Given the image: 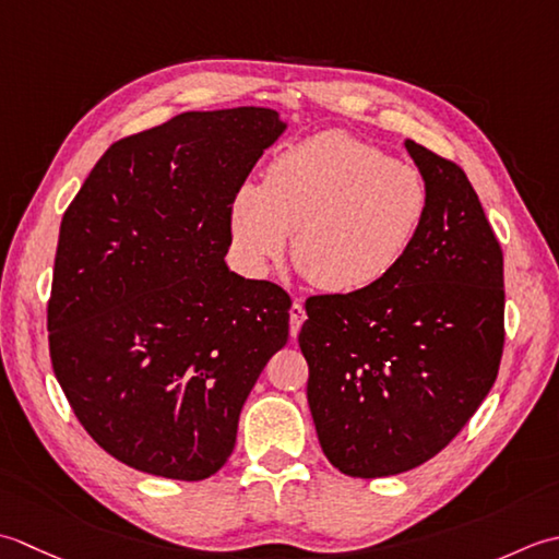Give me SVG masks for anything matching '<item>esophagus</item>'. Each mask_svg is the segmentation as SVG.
<instances>
[{
  "instance_id": "esophagus-1",
  "label": "esophagus",
  "mask_w": 559,
  "mask_h": 559,
  "mask_svg": "<svg viewBox=\"0 0 559 559\" xmlns=\"http://www.w3.org/2000/svg\"><path fill=\"white\" fill-rule=\"evenodd\" d=\"M304 321H306L304 304H301V301H294L292 309H289V333H292V337L299 335V330H301Z\"/></svg>"
}]
</instances>
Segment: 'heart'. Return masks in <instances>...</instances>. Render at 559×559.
Returning a JSON list of instances; mask_svg holds the SVG:
<instances>
[{"instance_id": "obj_1", "label": "heart", "mask_w": 559, "mask_h": 559, "mask_svg": "<svg viewBox=\"0 0 559 559\" xmlns=\"http://www.w3.org/2000/svg\"><path fill=\"white\" fill-rule=\"evenodd\" d=\"M427 212L419 168L330 130L272 158L263 186L234 192L229 238L246 275L265 277L294 234L296 265L318 289L357 294L403 265Z\"/></svg>"}]
</instances>
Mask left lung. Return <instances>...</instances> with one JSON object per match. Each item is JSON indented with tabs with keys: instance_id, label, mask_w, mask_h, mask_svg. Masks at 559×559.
<instances>
[{
	"instance_id": "1",
	"label": "left lung",
	"mask_w": 559,
	"mask_h": 559,
	"mask_svg": "<svg viewBox=\"0 0 559 559\" xmlns=\"http://www.w3.org/2000/svg\"><path fill=\"white\" fill-rule=\"evenodd\" d=\"M429 188L423 231L389 280L306 301L299 345L328 461L352 477L413 471L492 389L504 347V258L463 170L405 140Z\"/></svg>"
}]
</instances>
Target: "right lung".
Segmentation results:
<instances>
[{"mask_svg": "<svg viewBox=\"0 0 559 559\" xmlns=\"http://www.w3.org/2000/svg\"><path fill=\"white\" fill-rule=\"evenodd\" d=\"M284 130L272 108L180 112L112 144L62 216L52 369L91 439L134 471H219L287 345L289 294L224 260L234 192Z\"/></svg>", "mask_w": 559, "mask_h": 559, "instance_id": "right-lung-1", "label": "right lung"}]
</instances>
